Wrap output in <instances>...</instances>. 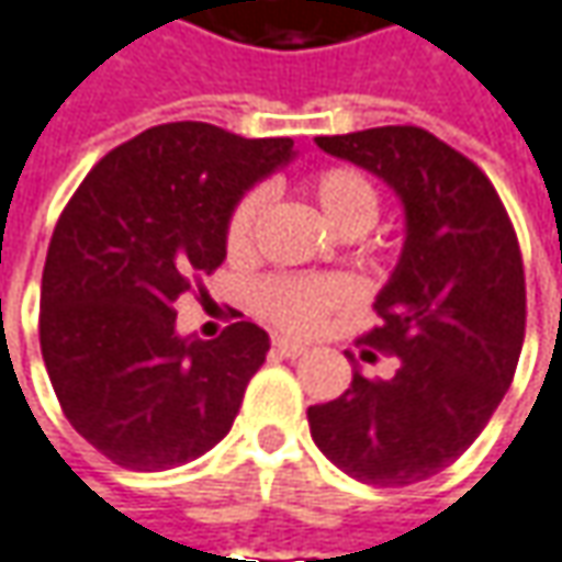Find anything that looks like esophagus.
<instances>
[{"mask_svg": "<svg viewBox=\"0 0 562 562\" xmlns=\"http://www.w3.org/2000/svg\"><path fill=\"white\" fill-rule=\"evenodd\" d=\"M271 351L278 353V357L296 360V357H303V353H306V348H303L300 341H291V338H274V341H271Z\"/></svg>", "mask_w": 562, "mask_h": 562, "instance_id": "esophagus-1", "label": "esophagus"}]
</instances>
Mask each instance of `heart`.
Segmentation results:
<instances>
[{
  "mask_svg": "<svg viewBox=\"0 0 562 562\" xmlns=\"http://www.w3.org/2000/svg\"><path fill=\"white\" fill-rule=\"evenodd\" d=\"M303 192L316 202V209L323 211L325 221L341 237H357L376 224L379 189L360 167L351 164L323 167L303 180ZM262 214H266V195L259 189H249L234 205L224 227V246L231 256L239 259L252 249ZM252 300L256 310L271 325L294 335H310L323 328L328 316H335L351 303V284L335 274H278V278H266L256 288Z\"/></svg>",
  "mask_w": 562,
  "mask_h": 562,
  "instance_id": "b5f03b06",
  "label": "heart"
}]
</instances>
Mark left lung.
<instances>
[{
  "label": "left lung",
  "mask_w": 562,
  "mask_h": 562,
  "mask_svg": "<svg viewBox=\"0 0 562 562\" xmlns=\"http://www.w3.org/2000/svg\"><path fill=\"white\" fill-rule=\"evenodd\" d=\"M316 145L376 173L405 205L407 237L360 338L395 357L306 411L331 464L373 487H407L449 468L487 427L519 367L525 268L516 227L487 173L420 126L319 135Z\"/></svg>",
  "instance_id": "8db88e82"
}]
</instances>
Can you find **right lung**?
<instances>
[{
  "label": "right lung",
  "mask_w": 562,
  "mask_h": 562,
  "mask_svg": "<svg viewBox=\"0 0 562 562\" xmlns=\"http://www.w3.org/2000/svg\"><path fill=\"white\" fill-rule=\"evenodd\" d=\"M291 138L164 123L100 157L46 249L41 351L69 424L128 471L192 462L231 434L268 335L180 338L173 303L224 262V227Z\"/></svg>",
  "instance_id": "right-lung-1"
}]
</instances>
